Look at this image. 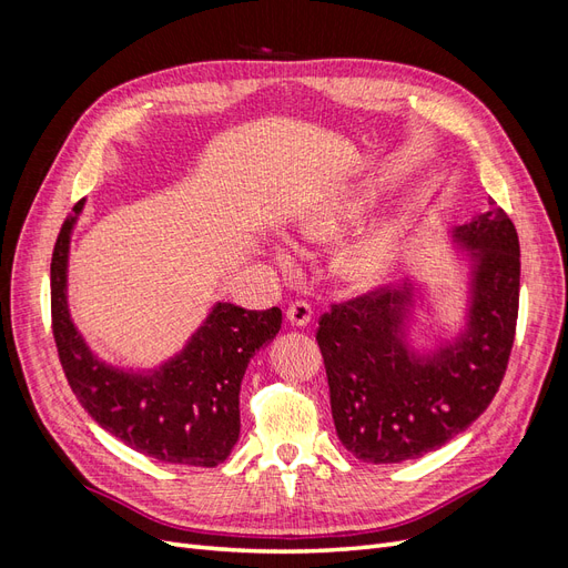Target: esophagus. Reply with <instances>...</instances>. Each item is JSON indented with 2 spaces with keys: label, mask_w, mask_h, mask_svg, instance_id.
<instances>
[{
  "label": "esophagus",
  "mask_w": 568,
  "mask_h": 568,
  "mask_svg": "<svg viewBox=\"0 0 568 568\" xmlns=\"http://www.w3.org/2000/svg\"><path fill=\"white\" fill-rule=\"evenodd\" d=\"M286 320L294 326H307L313 320V307L307 301H294L286 307Z\"/></svg>",
  "instance_id": "1"
}]
</instances>
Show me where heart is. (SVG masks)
I'll return each mask as SVG.
<instances>
[{
  "label": "heart",
  "instance_id": "obj_1",
  "mask_svg": "<svg viewBox=\"0 0 568 568\" xmlns=\"http://www.w3.org/2000/svg\"><path fill=\"white\" fill-rule=\"evenodd\" d=\"M365 199L341 201L326 211H317L301 222V234L313 242H332L359 220L365 211ZM395 257H398V230L386 225L357 239L338 257V270L343 277L357 286H372L382 282L390 272ZM277 261L282 267L291 265V255L277 251Z\"/></svg>",
  "mask_w": 568,
  "mask_h": 568
}]
</instances>
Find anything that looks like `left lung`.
<instances>
[{"mask_svg": "<svg viewBox=\"0 0 568 568\" xmlns=\"http://www.w3.org/2000/svg\"><path fill=\"white\" fill-rule=\"evenodd\" d=\"M455 239L476 265L467 329L448 346L432 355L409 348L412 286H376L320 317L332 417L357 459L398 464L438 450L484 415L505 379L519 317L517 230L490 201Z\"/></svg>", "mask_w": 568, "mask_h": 568, "instance_id": "8db88e82", "label": "left lung"}]
</instances>
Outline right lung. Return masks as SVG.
Returning <instances> with one entry per match:
<instances>
[{
	"mask_svg": "<svg viewBox=\"0 0 568 568\" xmlns=\"http://www.w3.org/2000/svg\"><path fill=\"white\" fill-rule=\"evenodd\" d=\"M84 199L51 255V332L68 386L88 415L132 450L170 464L217 467L239 440V390L248 359L277 336L282 311L217 303L186 348L149 374L109 367L84 346L68 315L65 265Z\"/></svg>",
	"mask_w": 568,
	"mask_h": 568,
	"instance_id": "add662e5",
	"label": "right lung"
}]
</instances>
